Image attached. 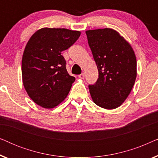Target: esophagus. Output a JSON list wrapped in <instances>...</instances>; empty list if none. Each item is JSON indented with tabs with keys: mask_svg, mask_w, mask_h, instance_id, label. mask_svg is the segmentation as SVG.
<instances>
[{
	"mask_svg": "<svg viewBox=\"0 0 158 158\" xmlns=\"http://www.w3.org/2000/svg\"><path fill=\"white\" fill-rule=\"evenodd\" d=\"M78 77H79V78H81V79H83L84 77H85V75H84V73H82V74H81V75H78Z\"/></svg>",
	"mask_w": 158,
	"mask_h": 158,
	"instance_id": "1",
	"label": "esophagus"
}]
</instances>
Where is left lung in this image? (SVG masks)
I'll use <instances>...</instances> for the list:
<instances>
[{
  "label": "left lung",
  "instance_id": "obj_1",
  "mask_svg": "<svg viewBox=\"0 0 158 158\" xmlns=\"http://www.w3.org/2000/svg\"><path fill=\"white\" fill-rule=\"evenodd\" d=\"M85 33L98 70L96 83L88 86L92 100L103 109H116L124 102L135 83V52L114 29L88 30Z\"/></svg>",
  "mask_w": 158,
  "mask_h": 158
}]
</instances>
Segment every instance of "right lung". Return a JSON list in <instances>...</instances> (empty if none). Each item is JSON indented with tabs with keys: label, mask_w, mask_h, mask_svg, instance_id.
<instances>
[{
	"label": "right lung",
	"mask_w": 158,
	"mask_h": 158,
	"mask_svg": "<svg viewBox=\"0 0 158 158\" xmlns=\"http://www.w3.org/2000/svg\"><path fill=\"white\" fill-rule=\"evenodd\" d=\"M81 31L42 28L28 41L21 62L22 81L27 94L36 104L52 109L70 92L75 77L68 74L61 55L77 40Z\"/></svg>",
	"instance_id": "right-lung-1"
}]
</instances>
